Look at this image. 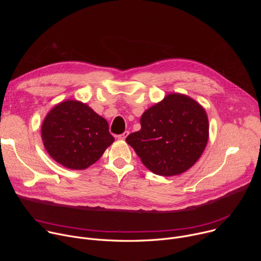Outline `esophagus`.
<instances>
[{
  "instance_id": "34e87169",
  "label": "esophagus",
  "mask_w": 261,
  "mask_h": 261,
  "mask_svg": "<svg viewBox=\"0 0 261 261\" xmlns=\"http://www.w3.org/2000/svg\"><path fill=\"white\" fill-rule=\"evenodd\" d=\"M128 134H129V131H125L124 133H122V134H120V135H118L117 137L119 138V139H125L127 136H128Z\"/></svg>"
}]
</instances>
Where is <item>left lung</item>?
Wrapping results in <instances>:
<instances>
[{
    "instance_id": "8db88e82",
    "label": "left lung",
    "mask_w": 261,
    "mask_h": 261,
    "mask_svg": "<svg viewBox=\"0 0 261 261\" xmlns=\"http://www.w3.org/2000/svg\"><path fill=\"white\" fill-rule=\"evenodd\" d=\"M140 125L141 129L126 140L144 166L159 175H176L189 169L208 139L204 109L180 94H170L144 111Z\"/></svg>"
}]
</instances>
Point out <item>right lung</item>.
I'll return each mask as SVG.
<instances>
[{
	"instance_id": "1",
	"label": "right lung",
	"mask_w": 261,
	"mask_h": 261,
	"mask_svg": "<svg viewBox=\"0 0 261 261\" xmlns=\"http://www.w3.org/2000/svg\"><path fill=\"white\" fill-rule=\"evenodd\" d=\"M45 150L70 169H86L115 141L108 123L88 105L69 100L55 106L41 129Z\"/></svg>"
}]
</instances>
